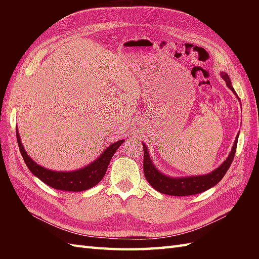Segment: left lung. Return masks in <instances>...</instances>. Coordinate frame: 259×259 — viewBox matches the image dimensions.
<instances>
[{
  "mask_svg": "<svg viewBox=\"0 0 259 259\" xmlns=\"http://www.w3.org/2000/svg\"><path fill=\"white\" fill-rule=\"evenodd\" d=\"M222 78L226 81V84L229 89L234 93H236L228 74L226 72H222ZM237 141L238 136L235 140V144L233 146L232 151H230V155L221 167H218L216 170H213L212 172L208 175L196 176V177L194 176V177L187 178H170L162 175L161 172H159L150 160L147 147L145 145H142L144 146V172L146 176V179L153 188L164 195L190 196L200 194V192L208 190L214 185H217L219 181L223 179L225 174L227 172V170L229 169L230 164H232L234 160L236 148H237Z\"/></svg>",
  "mask_w": 259,
  "mask_h": 259,
  "instance_id": "1",
  "label": "left lung"
}]
</instances>
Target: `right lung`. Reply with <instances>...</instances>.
Masks as SVG:
<instances>
[{"mask_svg": "<svg viewBox=\"0 0 259 259\" xmlns=\"http://www.w3.org/2000/svg\"><path fill=\"white\" fill-rule=\"evenodd\" d=\"M16 139H18L21 155L23 157L24 162L26 163L27 168L30 169V171L48 186L52 187L54 189L65 191H83L92 188V187H95L97 184L100 183L103 176L106 175L109 162L111 160L114 152L117 151L118 148L123 142V140L114 142V144L108 147L103 151L102 155L96 161L90 163L89 166L71 172H59L41 167L40 164L33 161L27 156L23 146H22L18 129H16Z\"/></svg>", "mask_w": 259, "mask_h": 259, "instance_id": "add662e5", "label": "right lung"}]
</instances>
